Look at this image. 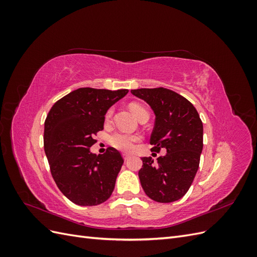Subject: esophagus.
Segmentation results:
<instances>
[{
	"label": "esophagus",
	"mask_w": 257,
	"mask_h": 257,
	"mask_svg": "<svg viewBox=\"0 0 257 257\" xmlns=\"http://www.w3.org/2000/svg\"><path fill=\"white\" fill-rule=\"evenodd\" d=\"M122 157H123L124 161H126V160H128V159H130V154H127V153H123V154H122Z\"/></svg>",
	"instance_id": "34e87169"
}]
</instances>
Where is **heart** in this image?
Wrapping results in <instances>:
<instances>
[{
    "instance_id": "1",
    "label": "heart",
    "mask_w": 257,
    "mask_h": 257,
    "mask_svg": "<svg viewBox=\"0 0 257 257\" xmlns=\"http://www.w3.org/2000/svg\"><path fill=\"white\" fill-rule=\"evenodd\" d=\"M130 109L137 116L138 119L143 118L144 115H149L146 108L138 103L130 104ZM112 114H113V108L111 107L107 110V112L105 114V120L107 122H109L112 118ZM139 141H141V136L131 135V134H126V133H114L110 137L111 146L113 148H115V149H118L123 152H130L133 150L135 143H137Z\"/></svg>"
}]
</instances>
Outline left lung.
Here are the masks:
<instances>
[{"label": "left lung", "mask_w": 257, "mask_h": 257, "mask_svg": "<svg viewBox=\"0 0 257 257\" xmlns=\"http://www.w3.org/2000/svg\"><path fill=\"white\" fill-rule=\"evenodd\" d=\"M132 94L149 104L155 114L150 138L159 152L167 153L154 162L143 158L138 172L145 193L158 203H172L189 191L203 151V122L195 107L178 93L165 88L132 90Z\"/></svg>", "instance_id": "1"}]
</instances>
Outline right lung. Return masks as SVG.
Listing matches in <instances>:
<instances>
[{
  "instance_id": "1",
  "label": "right lung",
  "mask_w": 257,
  "mask_h": 257,
  "mask_svg": "<svg viewBox=\"0 0 257 257\" xmlns=\"http://www.w3.org/2000/svg\"><path fill=\"white\" fill-rule=\"evenodd\" d=\"M128 90L80 88L59 99L46 118L44 148L59 190L79 206H96L110 197L123 164L121 153L109 147L91 153L94 136L104 130L107 110Z\"/></svg>"
}]
</instances>
